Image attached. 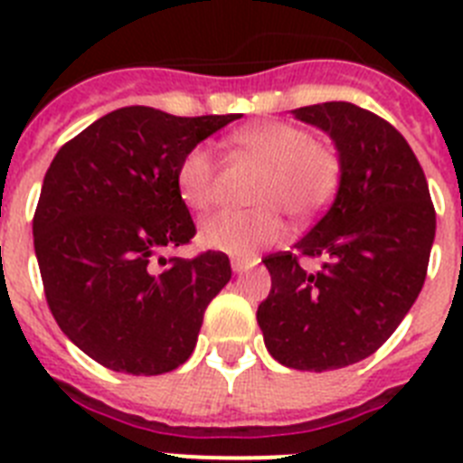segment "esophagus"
<instances>
[{"instance_id": "1", "label": "esophagus", "mask_w": 463, "mask_h": 463, "mask_svg": "<svg viewBox=\"0 0 463 463\" xmlns=\"http://www.w3.org/2000/svg\"><path fill=\"white\" fill-rule=\"evenodd\" d=\"M255 264H257V260H239V257H234V260H232V269H234V273L248 271V269L255 267Z\"/></svg>"}]
</instances>
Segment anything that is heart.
Returning a JSON list of instances; mask_svg holds the SVG:
<instances>
[{"label":"heart","mask_w":463,"mask_h":463,"mask_svg":"<svg viewBox=\"0 0 463 463\" xmlns=\"http://www.w3.org/2000/svg\"><path fill=\"white\" fill-rule=\"evenodd\" d=\"M232 143L264 166L255 183L250 211H220L199 227V241L206 248L229 255H252L285 234V218H313L336 194L341 181V159L336 150L292 122L267 120L248 125L232 134ZM175 187L192 211H208L218 199V171L206 146H194L175 171Z\"/></svg>","instance_id":"1"}]
</instances>
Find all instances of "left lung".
<instances>
[{
	"instance_id": "obj_1",
	"label": "left lung",
	"mask_w": 463,
	"mask_h": 463,
	"mask_svg": "<svg viewBox=\"0 0 463 463\" xmlns=\"http://www.w3.org/2000/svg\"><path fill=\"white\" fill-rule=\"evenodd\" d=\"M292 113L329 134L341 181L294 252L264 260L271 292L257 322L273 359L320 373L373 354L406 317L427 278L436 211L422 166L390 122L347 101ZM301 254L326 264L306 274Z\"/></svg>"
}]
</instances>
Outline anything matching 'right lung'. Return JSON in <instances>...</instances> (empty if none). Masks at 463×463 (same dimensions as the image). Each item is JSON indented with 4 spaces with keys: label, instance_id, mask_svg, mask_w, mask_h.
Here are the masks:
<instances>
[{
    "label": "right lung",
    "instance_id": "obj_1",
    "mask_svg": "<svg viewBox=\"0 0 463 463\" xmlns=\"http://www.w3.org/2000/svg\"><path fill=\"white\" fill-rule=\"evenodd\" d=\"M236 118L125 106L51 162L32 222L41 280L60 329L106 369L159 375L190 359L229 257L159 252L196 234L175 187L181 159Z\"/></svg>",
    "mask_w": 463,
    "mask_h": 463
}]
</instances>
